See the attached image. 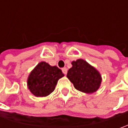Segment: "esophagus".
<instances>
[{
    "label": "esophagus",
    "mask_w": 128,
    "mask_h": 128,
    "mask_svg": "<svg viewBox=\"0 0 128 128\" xmlns=\"http://www.w3.org/2000/svg\"><path fill=\"white\" fill-rule=\"evenodd\" d=\"M62 72H63V74L66 75L67 72H68V69H67L66 68H63L62 69Z\"/></svg>",
    "instance_id": "34e87169"
}]
</instances>
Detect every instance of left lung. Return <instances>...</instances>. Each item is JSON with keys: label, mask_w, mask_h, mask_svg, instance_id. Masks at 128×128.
Returning a JSON list of instances; mask_svg holds the SVG:
<instances>
[{"label": "left lung", "mask_w": 128, "mask_h": 128, "mask_svg": "<svg viewBox=\"0 0 128 128\" xmlns=\"http://www.w3.org/2000/svg\"><path fill=\"white\" fill-rule=\"evenodd\" d=\"M72 65L68 71L67 78L75 88L86 93H92L98 90L102 81L100 72L82 59L72 61Z\"/></svg>", "instance_id": "obj_1"}]
</instances>
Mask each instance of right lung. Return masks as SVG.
<instances>
[{
  "label": "right lung",
  "instance_id": "1",
  "mask_svg": "<svg viewBox=\"0 0 128 128\" xmlns=\"http://www.w3.org/2000/svg\"><path fill=\"white\" fill-rule=\"evenodd\" d=\"M64 76L57 66H51L46 62L37 65L28 78V88L36 97H46L52 92L60 78Z\"/></svg>",
  "mask_w": 128,
  "mask_h": 128
}]
</instances>
